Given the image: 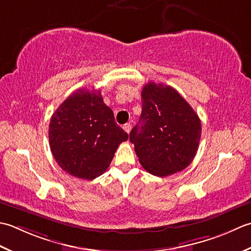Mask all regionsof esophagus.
Here are the masks:
<instances>
[{"instance_id": "1", "label": "esophagus", "mask_w": 251, "mask_h": 251, "mask_svg": "<svg viewBox=\"0 0 251 251\" xmlns=\"http://www.w3.org/2000/svg\"><path fill=\"white\" fill-rule=\"evenodd\" d=\"M124 129H125V131L127 133V134H129L130 131H131V129H132V125H130V124H126V125L124 126Z\"/></svg>"}]
</instances>
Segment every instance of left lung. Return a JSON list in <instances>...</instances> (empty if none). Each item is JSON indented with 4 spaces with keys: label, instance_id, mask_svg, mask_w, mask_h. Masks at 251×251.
I'll return each instance as SVG.
<instances>
[{
    "label": "left lung",
    "instance_id": "left-lung-1",
    "mask_svg": "<svg viewBox=\"0 0 251 251\" xmlns=\"http://www.w3.org/2000/svg\"><path fill=\"white\" fill-rule=\"evenodd\" d=\"M140 122L130 142L142 167L156 176L184 170L195 157L201 122L191 105L169 85L148 82L142 90Z\"/></svg>",
    "mask_w": 251,
    "mask_h": 251
}]
</instances>
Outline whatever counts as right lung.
I'll return each mask as SVG.
<instances>
[{"mask_svg":"<svg viewBox=\"0 0 251 251\" xmlns=\"http://www.w3.org/2000/svg\"><path fill=\"white\" fill-rule=\"evenodd\" d=\"M127 133L115 122L100 91L79 89L53 114L50 147L58 166L69 175L93 180L107 170Z\"/></svg>","mask_w":251,"mask_h":251,"instance_id":"add662e5","label":"right lung"}]
</instances>
